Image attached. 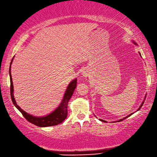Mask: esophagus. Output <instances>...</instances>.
Segmentation results:
<instances>
[{
  "mask_svg": "<svg viewBox=\"0 0 157 157\" xmlns=\"http://www.w3.org/2000/svg\"><path fill=\"white\" fill-rule=\"evenodd\" d=\"M81 75H82V76H84V77H87V76H89V71H88V70L84 69L83 70H82Z\"/></svg>",
  "mask_w": 157,
  "mask_h": 157,
  "instance_id": "34e87169",
  "label": "esophagus"
}]
</instances>
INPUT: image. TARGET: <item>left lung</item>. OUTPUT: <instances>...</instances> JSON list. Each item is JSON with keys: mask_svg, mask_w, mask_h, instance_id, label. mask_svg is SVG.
Returning a JSON list of instances; mask_svg holds the SVG:
<instances>
[{"mask_svg": "<svg viewBox=\"0 0 157 157\" xmlns=\"http://www.w3.org/2000/svg\"><path fill=\"white\" fill-rule=\"evenodd\" d=\"M133 44H137V43H135V42H134V41L133 40ZM140 53V56H141V53ZM146 96H145V98H144V99L146 98ZM144 100H143V101H142V103L141 104V105H140V106L139 107V108H138V109H137V111H138L140 109V108H141V107L142 106V105H143V104H144ZM133 113H132V114H129V115H128V116H127V117H124V118H123V119H120V120H119V121H117V122H119V121H123L124 119H127V117H130L131 116V115H132ZM101 121H104V122H106V121H104V120H101V119H100Z\"/></svg>", "mask_w": 157, "mask_h": 157, "instance_id": "obj_1", "label": "left lung"}]
</instances>
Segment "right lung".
<instances>
[{"mask_svg": "<svg viewBox=\"0 0 157 157\" xmlns=\"http://www.w3.org/2000/svg\"><path fill=\"white\" fill-rule=\"evenodd\" d=\"M14 57H13V59L10 63V66H9V76H10V82H11V97L13 103L15 105V106L17 108L19 111L23 114V116L25 117V119L28 121H29L30 123H33L35 125L41 127H50V126H54L57 125L61 123H62L63 121L66 119L68 115V104L70 100V99L71 98L72 95L74 93L75 89L76 87V78H75L74 80L69 83V85L67 87L66 90L65 91L64 95L62 101H61L60 104L59 105L58 107H57L55 110H54L52 113H49V114H47L46 116L43 117H35L33 115H31L30 114L27 113L26 112L23 110L19 106V105L16 103V101L14 98L13 94V81H12V76L11 73V63L13 60Z\"/></svg>", "mask_w": 157, "mask_h": 157, "instance_id": "obj_1", "label": "right lung"}]
</instances>
